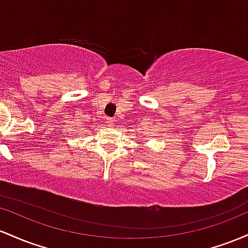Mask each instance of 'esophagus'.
<instances>
[{
	"label": "esophagus",
	"mask_w": 248,
	"mask_h": 248,
	"mask_svg": "<svg viewBox=\"0 0 248 248\" xmlns=\"http://www.w3.org/2000/svg\"><path fill=\"white\" fill-rule=\"evenodd\" d=\"M115 119H110L109 122H108V123H109V126H113V125H115Z\"/></svg>",
	"instance_id": "obj_1"
}]
</instances>
